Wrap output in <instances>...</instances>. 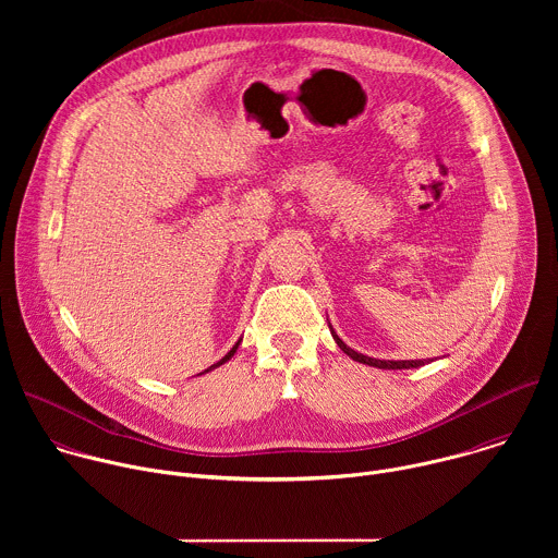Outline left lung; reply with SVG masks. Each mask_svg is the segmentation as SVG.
<instances>
[{
    "label": "left lung",
    "mask_w": 558,
    "mask_h": 558,
    "mask_svg": "<svg viewBox=\"0 0 558 558\" xmlns=\"http://www.w3.org/2000/svg\"><path fill=\"white\" fill-rule=\"evenodd\" d=\"M333 333V331H331ZM333 340L338 342V347L349 355L353 357L355 362H362V364H368V366H375V368H417V366H424V360H402V362H392V360H375V357H368V355H362L353 349H349L336 333H333Z\"/></svg>",
    "instance_id": "obj_1"
}]
</instances>
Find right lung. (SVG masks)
<instances>
[{
	"instance_id": "add662e5",
	"label": "right lung",
	"mask_w": 558,
	"mask_h": 558,
	"mask_svg": "<svg viewBox=\"0 0 558 558\" xmlns=\"http://www.w3.org/2000/svg\"><path fill=\"white\" fill-rule=\"evenodd\" d=\"M238 344H241V342H235V344H233V349H231V351H229V353H227V355H225V357H222V360H220V362H216V364H214V366H209V368H207V371H211V368H216V366H220V364H225V362H227V360H231V355H233V353H235V349H238ZM207 371H205V373H207Z\"/></svg>"
}]
</instances>
